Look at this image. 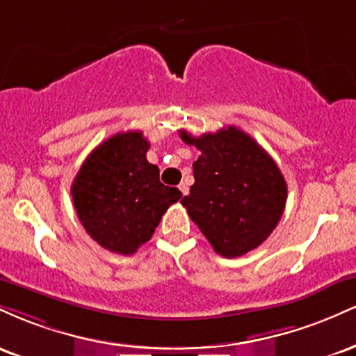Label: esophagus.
<instances>
[{
    "label": "esophagus",
    "mask_w": 356,
    "mask_h": 356,
    "mask_svg": "<svg viewBox=\"0 0 356 356\" xmlns=\"http://www.w3.org/2000/svg\"><path fill=\"white\" fill-rule=\"evenodd\" d=\"M179 191H181L182 192V195H186L187 194V192H189V187H187V184H179Z\"/></svg>",
    "instance_id": "1"
}]
</instances>
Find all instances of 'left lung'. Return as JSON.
Wrapping results in <instances>:
<instances>
[{
    "label": "left lung",
    "instance_id": "1",
    "mask_svg": "<svg viewBox=\"0 0 356 356\" xmlns=\"http://www.w3.org/2000/svg\"><path fill=\"white\" fill-rule=\"evenodd\" d=\"M201 150L194 186L182 199L189 218L222 257H239L263 244L283 216L288 186L273 157L246 132L229 125L216 134L191 136Z\"/></svg>",
    "mask_w": 356,
    "mask_h": 356
}]
</instances>
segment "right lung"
<instances>
[{"label": "right lung", "instance_id": "add662e5", "mask_svg": "<svg viewBox=\"0 0 356 356\" xmlns=\"http://www.w3.org/2000/svg\"><path fill=\"white\" fill-rule=\"evenodd\" d=\"M149 147L138 130L115 134L85 159L72 184L81 226L117 254H134L182 197L177 187L161 182L159 167L147 161Z\"/></svg>", "mask_w": 356, "mask_h": 356}]
</instances>
